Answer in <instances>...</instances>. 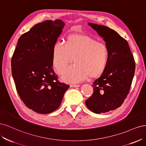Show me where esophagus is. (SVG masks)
Returning <instances> with one entry per match:
<instances>
[{"label": "esophagus", "instance_id": "esophagus-1", "mask_svg": "<svg viewBox=\"0 0 146 146\" xmlns=\"http://www.w3.org/2000/svg\"><path fill=\"white\" fill-rule=\"evenodd\" d=\"M70 87H80V85H79V84H71V85H70Z\"/></svg>", "mask_w": 146, "mask_h": 146}]
</instances>
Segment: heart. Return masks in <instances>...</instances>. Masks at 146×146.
<instances>
[{
    "label": "heart",
    "instance_id": "b5f03b06",
    "mask_svg": "<svg viewBox=\"0 0 146 146\" xmlns=\"http://www.w3.org/2000/svg\"><path fill=\"white\" fill-rule=\"evenodd\" d=\"M75 64L62 76L68 82H78L96 78L105 72L109 60V50L102 42L84 35L72 34L66 37L65 44L56 42L53 47L52 65L55 71L62 74L73 59Z\"/></svg>",
    "mask_w": 146,
    "mask_h": 146
}]
</instances>
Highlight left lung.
<instances>
[{"instance_id":"1","label":"left lung","mask_w":146,"mask_h":146,"mask_svg":"<svg viewBox=\"0 0 146 146\" xmlns=\"http://www.w3.org/2000/svg\"><path fill=\"white\" fill-rule=\"evenodd\" d=\"M106 42L109 60L105 72L93 83V93L86 101L87 107L95 113L115 110L129 93L135 70V62L128 42L106 26L88 23Z\"/></svg>"}]
</instances>
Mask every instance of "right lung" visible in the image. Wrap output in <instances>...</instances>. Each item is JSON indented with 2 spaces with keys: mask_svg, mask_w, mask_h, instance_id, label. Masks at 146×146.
<instances>
[{
  "mask_svg": "<svg viewBox=\"0 0 146 146\" xmlns=\"http://www.w3.org/2000/svg\"><path fill=\"white\" fill-rule=\"evenodd\" d=\"M64 25L60 19L37 23L19 37L12 56L16 90L25 106L39 113L58 109L69 87L52 68L53 47Z\"/></svg>",
  "mask_w": 146,
  "mask_h": 146,
  "instance_id": "1",
  "label": "right lung"
}]
</instances>
